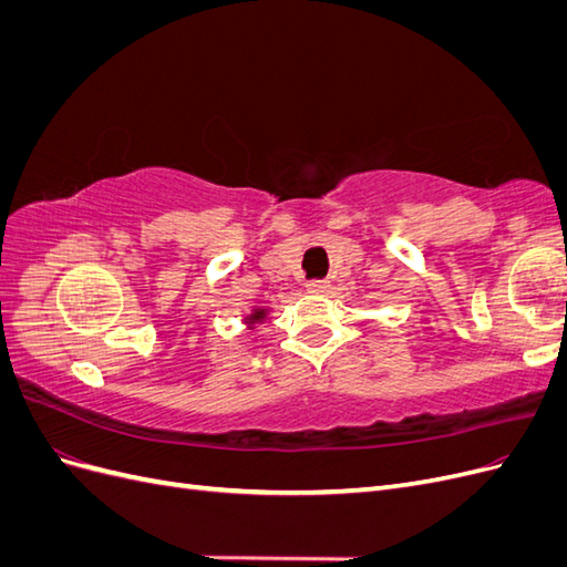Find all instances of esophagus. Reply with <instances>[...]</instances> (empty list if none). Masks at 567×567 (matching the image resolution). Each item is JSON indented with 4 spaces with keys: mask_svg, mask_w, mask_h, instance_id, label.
<instances>
[{
    "mask_svg": "<svg viewBox=\"0 0 567 567\" xmlns=\"http://www.w3.org/2000/svg\"><path fill=\"white\" fill-rule=\"evenodd\" d=\"M307 290H310V293H329L331 284L329 281H307Z\"/></svg>",
    "mask_w": 567,
    "mask_h": 567,
    "instance_id": "34e87169",
    "label": "esophagus"
}]
</instances>
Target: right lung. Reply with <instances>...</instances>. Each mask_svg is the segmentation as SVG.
I'll use <instances>...</instances> for the list:
<instances>
[{"instance_id": "1", "label": "right lung", "mask_w": 567, "mask_h": 567, "mask_svg": "<svg viewBox=\"0 0 567 567\" xmlns=\"http://www.w3.org/2000/svg\"><path fill=\"white\" fill-rule=\"evenodd\" d=\"M267 315H269V310L267 307H252V310L244 317V323H246V329L248 331H252L257 323H265V319H267Z\"/></svg>"}]
</instances>
